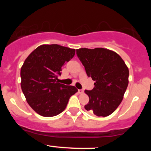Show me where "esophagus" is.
<instances>
[{"instance_id": "obj_1", "label": "esophagus", "mask_w": 151, "mask_h": 151, "mask_svg": "<svg viewBox=\"0 0 151 151\" xmlns=\"http://www.w3.org/2000/svg\"><path fill=\"white\" fill-rule=\"evenodd\" d=\"M78 92H79V93H82L83 92H84V89H78Z\"/></svg>"}]
</instances>
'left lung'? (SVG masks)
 I'll return each instance as SVG.
<instances>
[{
  "label": "left lung",
  "mask_w": 151,
  "mask_h": 151,
  "mask_svg": "<svg viewBox=\"0 0 151 151\" xmlns=\"http://www.w3.org/2000/svg\"><path fill=\"white\" fill-rule=\"evenodd\" d=\"M86 74L95 81L94 87L85 90L89 101L86 110L97 116H107L119 106L128 84L129 72L117 53L104 48L77 50Z\"/></svg>",
  "instance_id": "8db88e82"
}]
</instances>
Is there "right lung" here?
Masks as SVG:
<instances>
[{"instance_id": "right-lung-1", "label": "right lung", "mask_w": 151, "mask_h": 151, "mask_svg": "<svg viewBox=\"0 0 151 151\" xmlns=\"http://www.w3.org/2000/svg\"><path fill=\"white\" fill-rule=\"evenodd\" d=\"M75 50L57 44L43 45L27 57L20 70L21 89L28 104L45 117L65 110L75 86L59 83L62 67L74 56Z\"/></svg>"}]
</instances>
